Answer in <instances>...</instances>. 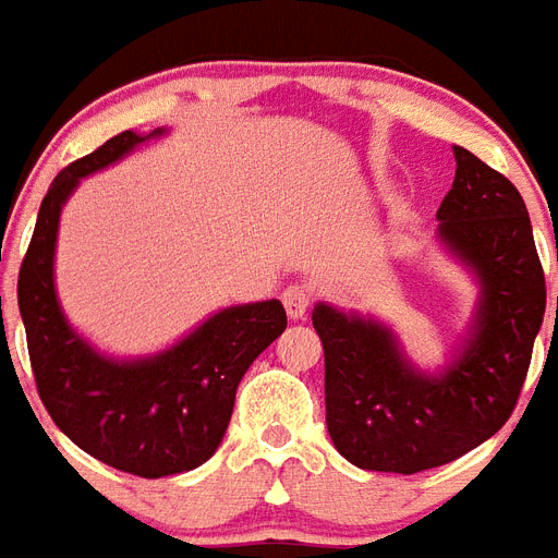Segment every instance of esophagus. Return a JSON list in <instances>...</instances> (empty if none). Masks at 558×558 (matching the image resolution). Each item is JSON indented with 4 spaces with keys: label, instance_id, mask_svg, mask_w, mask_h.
I'll return each instance as SVG.
<instances>
[{
    "label": "esophagus",
    "instance_id": "obj_1",
    "mask_svg": "<svg viewBox=\"0 0 558 558\" xmlns=\"http://www.w3.org/2000/svg\"><path fill=\"white\" fill-rule=\"evenodd\" d=\"M311 302H314V293H311V288H305V284H291V288H284L282 305L291 319H302V316L307 314Z\"/></svg>",
    "mask_w": 558,
    "mask_h": 558
}]
</instances>
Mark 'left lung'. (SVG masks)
Instances as JSON below:
<instances>
[{"label":"left lung","instance_id":"1","mask_svg":"<svg viewBox=\"0 0 558 558\" xmlns=\"http://www.w3.org/2000/svg\"><path fill=\"white\" fill-rule=\"evenodd\" d=\"M456 181L440 202V239L481 279L466 349L426 377L389 328L316 305L325 351V423L360 470L414 472L456 461L493 438L519 403L545 316V270L519 190L456 146ZM558 302V300H556Z\"/></svg>","mask_w":558,"mask_h":558}]
</instances>
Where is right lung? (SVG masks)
<instances>
[{"label": "right lung", "mask_w": 558, "mask_h": 558, "mask_svg": "<svg viewBox=\"0 0 558 558\" xmlns=\"http://www.w3.org/2000/svg\"><path fill=\"white\" fill-rule=\"evenodd\" d=\"M155 135L160 129L153 135L120 132L53 178L16 284L31 368L51 421L83 452L141 478L195 470L216 452L244 372L288 325L279 300L227 307L175 349L137 363L106 360L71 331L53 293L62 204L80 178Z\"/></svg>", "instance_id": "obj_1"}]
</instances>
